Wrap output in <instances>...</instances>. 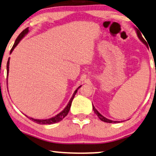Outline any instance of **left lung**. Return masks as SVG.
<instances>
[{
  "label": "left lung",
  "instance_id": "left-lung-1",
  "mask_svg": "<svg viewBox=\"0 0 156 156\" xmlns=\"http://www.w3.org/2000/svg\"><path fill=\"white\" fill-rule=\"evenodd\" d=\"M135 29L136 30V33H137V37H138V38L140 39V40L141 42H143V44L147 47V48H148V46H147V44L146 41H145V39H143V36H142L140 31L138 29H136V28H135ZM93 109H94V112H95V114L98 116V118H99V119H101V121H103L104 122H107V123H118V122H117V121H113V120L109 119H107V118H106V117H104V116L102 115V114H101L99 113V112H98V110L96 109L95 106H94V105H93Z\"/></svg>",
  "mask_w": 156,
  "mask_h": 156
}]
</instances>
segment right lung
Instances as JSON below:
<instances>
[{
    "label": "right lung",
    "instance_id": "right-lung-1",
    "mask_svg": "<svg viewBox=\"0 0 156 156\" xmlns=\"http://www.w3.org/2000/svg\"><path fill=\"white\" fill-rule=\"evenodd\" d=\"M28 33H29V28H27V29H25L24 30H23L22 32H21V34L19 35V37H18L16 39L14 44H13L12 48H11V52H10V53H12L13 50L15 49V47H16L18 44H19V43L20 42V41L21 40V39H22L23 37L26 36V35L28 34ZM9 62H10V58H9V60H8V62H7V77L9 76ZM81 86H80L79 87H78L76 90H75L71 98L70 99V101H69L68 105L66 106V108H65V109L62 110V112H60V113L57 114V115H55V117H52V118H50V119H34V118H32V117H27V115H26V116H27V117H29L31 120H32L33 122H36V123H37V124H40V125H52V124H55V123H57V122H59L60 121H61L62 119H63L64 117H66L67 116V114H68L69 111H70V106H71L73 99L74 98V96L76 94V93H77V91H78V90L79 89V88L81 87Z\"/></svg>",
    "mask_w": 156,
    "mask_h": 156
}]
</instances>
